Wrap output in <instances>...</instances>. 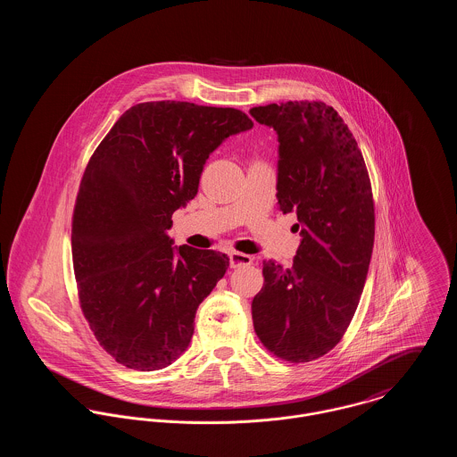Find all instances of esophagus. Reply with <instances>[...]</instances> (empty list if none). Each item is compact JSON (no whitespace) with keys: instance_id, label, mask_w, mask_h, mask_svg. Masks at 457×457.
Wrapping results in <instances>:
<instances>
[{"instance_id":"1","label":"esophagus","mask_w":457,"mask_h":457,"mask_svg":"<svg viewBox=\"0 0 457 457\" xmlns=\"http://www.w3.org/2000/svg\"><path fill=\"white\" fill-rule=\"evenodd\" d=\"M228 261H230V267L232 269H237V267H246V265H252L253 259L246 253H239V252H232L228 255Z\"/></svg>"}]
</instances>
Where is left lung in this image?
I'll return each mask as SVG.
<instances>
[{
	"label": "left lung",
	"mask_w": 457,
	"mask_h": 457,
	"mask_svg": "<svg viewBox=\"0 0 457 457\" xmlns=\"http://www.w3.org/2000/svg\"><path fill=\"white\" fill-rule=\"evenodd\" d=\"M250 114L278 133V204L303 227L290 269L263 262L253 327L278 359L312 362L341 341L361 301L375 243L371 181L355 137L324 102L269 104Z\"/></svg>",
	"instance_id": "left-lung-1"
}]
</instances>
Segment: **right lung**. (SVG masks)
I'll use <instances>...</instances> for the list:
<instances>
[{"label": "right lung", "mask_w": 457, "mask_h": 457, "mask_svg": "<svg viewBox=\"0 0 457 457\" xmlns=\"http://www.w3.org/2000/svg\"><path fill=\"white\" fill-rule=\"evenodd\" d=\"M253 121L232 107L144 102L104 137L71 216L82 315L120 364L154 371L190 345L198 304L228 269L212 250L172 248V214L196 195L209 154Z\"/></svg>", "instance_id": "1"}]
</instances>
